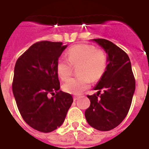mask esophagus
Returning a JSON list of instances; mask_svg holds the SVG:
<instances>
[{
  "label": "esophagus",
  "mask_w": 149,
  "mask_h": 149,
  "mask_svg": "<svg viewBox=\"0 0 149 149\" xmlns=\"http://www.w3.org/2000/svg\"><path fill=\"white\" fill-rule=\"evenodd\" d=\"M73 99H74V101L75 102V101H77V100L79 99V97H77V96H74V97H73Z\"/></svg>",
  "instance_id": "1"
}]
</instances>
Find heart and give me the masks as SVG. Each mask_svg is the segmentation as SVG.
I'll return each instance as SVG.
<instances>
[{"instance_id": "heart-1", "label": "heart", "mask_w": 149, "mask_h": 149, "mask_svg": "<svg viewBox=\"0 0 149 149\" xmlns=\"http://www.w3.org/2000/svg\"><path fill=\"white\" fill-rule=\"evenodd\" d=\"M68 58L58 59L56 70L58 76L63 81L69 78L72 73L73 65L80 64L78 72L80 74L69 79L63 85L64 91L72 95H79L88 88L91 79L98 80L106 70L107 57L102 50L96 49L95 46L80 44L71 47L68 52Z\"/></svg>"}]
</instances>
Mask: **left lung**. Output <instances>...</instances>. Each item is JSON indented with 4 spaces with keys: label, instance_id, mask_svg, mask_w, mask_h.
I'll list each match as a JSON object with an SVG mask.
<instances>
[{
    "label": "left lung",
    "instance_id": "left-lung-1",
    "mask_svg": "<svg viewBox=\"0 0 149 149\" xmlns=\"http://www.w3.org/2000/svg\"><path fill=\"white\" fill-rule=\"evenodd\" d=\"M92 41L106 52L108 65L94 88L97 90V94L88 95L91 104L84 115L92 128L109 131L120 125L128 114L135 92V80L130 59L123 50L105 39Z\"/></svg>",
    "mask_w": 149,
    "mask_h": 149
}]
</instances>
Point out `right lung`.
<instances>
[{
	"label": "right lung",
	"mask_w": 149,
	"mask_h": 149,
	"mask_svg": "<svg viewBox=\"0 0 149 149\" xmlns=\"http://www.w3.org/2000/svg\"><path fill=\"white\" fill-rule=\"evenodd\" d=\"M67 46L62 42H37L15 64L12 90L17 106L24 122L41 132L60 127L73 102L70 94L60 90L56 70Z\"/></svg>",
	"instance_id": "right-lung-1"
}]
</instances>
